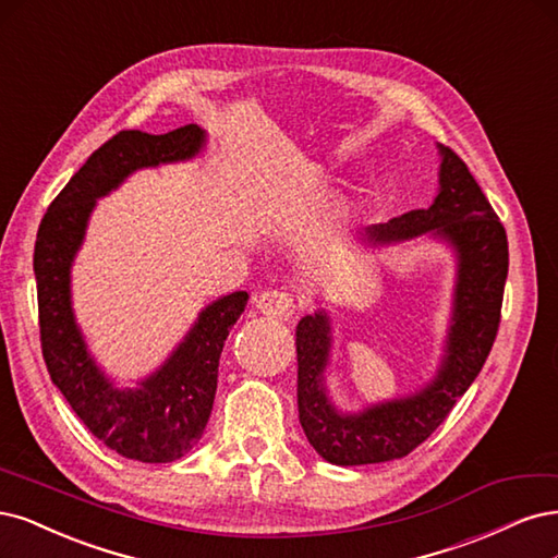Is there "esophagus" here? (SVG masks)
<instances>
[{"mask_svg":"<svg viewBox=\"0 0 558 558\" xmlns=\"http://www.w3.org/2000/svg\"><path fill=\"white\" fill-rule=\"evenodd\" d=\"M257 311L262 315H268V317H278V319H287L292 315V308H294V296L290 292L284 290H268V292H262L255 301Z\"/></svg>","mask_w":558,"mask_h":558,"instance_id":"esophagus-1","label":"esophagus"}]
</instances>
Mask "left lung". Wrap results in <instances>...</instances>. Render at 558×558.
<instances>
[{
	"instance_id": "8db88e82",
	"label": "left lung",
	"mask_w": 558,
	"mask_h": 558,
	"mask_svg": "<svg viewBox=\"0 0 558 558\" xmlns=\"http://www.w3.org/2000/svg\"><path fill=\"white\" fill-rule=\"evenodd\" d=\"M438 153L440 187L434 204L366 229L373 245L430 233L454 250L452 319L434 380L410 397L373 403L362 412H340L325 383L331 356L329 315L319 308L301 317L296 327L299 422L315 452L329 463L364 465L410 454L473 385L496 340L508 278L506 229L465 161L445 146Z\"/></svg>"
}]
</instances>
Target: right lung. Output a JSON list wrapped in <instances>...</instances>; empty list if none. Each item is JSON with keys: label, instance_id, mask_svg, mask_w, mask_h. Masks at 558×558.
I'll use <instances>...</instances> for the list:
<instances>
[{"label": "right lung", "instance_id": "obj_1", "mask_svg": "<svg viewBox=\"0 0 558 558\" xmlns=\"http://www.w3.org/2000/svg\"><path fill=\"white\" fill-rule=\"evenodd\" d=\"M206 146V132L185 124L167 134L124 130L87 157L44 215L34 245L41 352L50 380L81 422L124 459L169 463L202 440L218 389L220 354L245 311L247 292L208 303L171 356L136 387H116L71 308V264L83 245L97 199L138 169L185 161Z\"/></svg>", "mask_w": 558, "mask_h": 558}]
</instances>
